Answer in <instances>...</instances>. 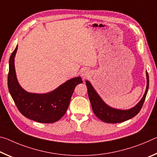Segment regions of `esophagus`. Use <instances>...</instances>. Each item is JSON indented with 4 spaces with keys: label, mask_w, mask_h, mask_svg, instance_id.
<instances>
[{
    "label": "esophagus",
    "mask_w": 157,
    "mask_h": 157,
    "mask_svg": "<svg viewBox=\"0 0 157 157\" xmlns=\"http://www.w3.org/2000/svg\"><path fill=\"white\" fill-rule=\"evenodd\" d=\"M88 75H89L88 71H86L84 70V71H82V76L84 78H86V77H87Z\"/></svg>",
    "instance_id": "34e87169"
}]
</instances>
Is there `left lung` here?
I'll list each match as a JSON object with an SVG mask.
<instances>
[{
    "mask_svg": "<svg viewBox=\"0 0 157 157\" xmlns=\"http://www.w3.org/2000/svg\"><path fill=\"white\" fill-rule=\"evenodd\" d=\"M146 75H147V87H146L144 95L141 100L134 107L128 110H119L109 107L95 92L91 83L88 81H86L89 100L91 102L92 109L95 116L101 121L107 123H122L136 116L141 109L148 91L149 75L147 72H146Z\"/></svg>",
    "mask_w": 157,
    "mask_h": 157,
    "instance_id": "obj_1",
    "label": "left lung"
}]
</instances>
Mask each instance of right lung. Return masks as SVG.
Returning a JSON list of instances; mask_svg holds the SVG:
<instances>
[{
	"instance_id": "right-lung-1",
	"label": "right lung",
	"mask_w": 157,
	"mask_h": 157,
	"mask_svg": "<svg viewBox=\"0 0 157 157\" xmlns=\"http://www.w3.org/2000/svg\"><path fill=\"white\" fill-rule=\"evenodd\" d=\"M16 47L10 58L7 78L10 95L18 111L26 118L41 123H52L59 121L68 109L73 93L77 85L82 83L81 78L69 79L48 94L28 93L18 83L14 68Z\"/></svg>"
}]
</instances>
